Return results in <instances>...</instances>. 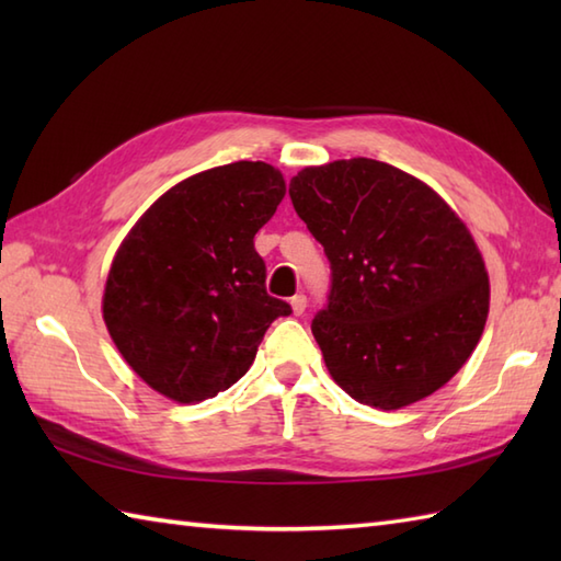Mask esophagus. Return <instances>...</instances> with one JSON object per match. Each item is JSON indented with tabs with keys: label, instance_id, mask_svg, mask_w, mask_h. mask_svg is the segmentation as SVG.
Instances as JSON below:
<instances>
[{
	"label": "esophagus",
	"instance_id": "34e87169",
	"mask_svg": "<svg viewBox=\"0 0 561 561\" xmlns=\"http://www.w3.org/2000/svg\"><path fill=\"white\" fill-rule=\"evenodd\" d=\"M289 304H291L294 316H301L306 311V296L304 294H296Z\"/></svg>",
	"mask_w": 561,
	"mask_h": 561
}]
</instances>
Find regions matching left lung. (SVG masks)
I'll return each instance as SVG.
<instances>
[{"label": "left lung", "instance_id": "1", "mask_svg": "<svg viewBox=\"0 0 561 561\" xmlns=\"http://www.w3.org/2000/svg\"><path fill=\"white\" fill-rule=\"evenodd\" d=\"M289 197L330 260L328 304L311 330L337 386L400 410L448 383L490 311L484 262L458 214L374 159L304 169Z\"/></svg>", "mask_w": 561, "mask_h": 561}]
</instances>
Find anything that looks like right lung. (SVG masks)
Segmentation results:
<instances>
[{"mask_svg": "<svg viewBox=\"0 0 561 561\" xmlns=\"http://www.w3.org/2000/svg\"><path fill=\"white\" fill-rule=\"evenodd\" d=\"M284 193L270 163L217 165L161 195L117 248L103 320L161 396L190 404L231 388L272 320L291 313L267 294L253 241Z\"/></svg>", "mask_w": 561, "mask_h": 561, "instance_id": "1", "label": "right lung"}]
</instances>
